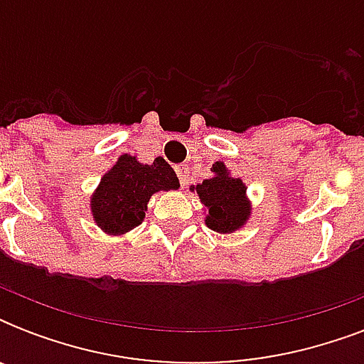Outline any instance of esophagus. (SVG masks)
<instances>
[{
	"instance_id": "obj_1",
	"label": "esophagus",
	"mask_w": 364,
	"mask_h": 364,
	"mask_svg": "<svg viewBox=\"0 0 364 364\" xmlns=\"http://www.w3.org/2000/svg\"><path fill=\"white\" fill-rule=\"evenodd\" d=\"M176 173H177V177H179V183H181V185H185V183L188 181V166L187 164L176 166Z\"/></svg>"
}]
</instances>
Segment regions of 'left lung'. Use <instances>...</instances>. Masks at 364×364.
Listing matches in <instances>:
<instances>
[{"label":"left lung","mask_w":364,"mask_h":364,"mask_svg":"<svg viewBox=\"0 0 364 364\" xmlns=\"http://www.w3.org/2000/svg\"><path fill=\"white\" fill-rule=\"evenodd\" d=\"M215 177L196 185L202 204L208 208L205 225L215 232L227 234L240 228L249 215V204L245 200V185L242 179L228 176L223 162L213 164Z\"/></svg>","instance_id":"8db88e82"}]
</instances>
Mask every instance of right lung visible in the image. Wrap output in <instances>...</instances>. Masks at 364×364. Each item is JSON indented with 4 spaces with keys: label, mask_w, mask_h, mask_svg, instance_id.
I'll list each match as a JSON object with an SVG mask.
<instances>
[{
    "label": "right lung",
    "mask_w": 364,
    "mask_h": 364,
    "mask_svg": "<svg viewBox=\"0 0 364 364\" xmlns=\"http://www.w3.org/2000/svg\"><path fill=\"white\" fill-rule=\"evenodd\" d=\"M179 187L176 171L164 159L141 164L122 154L92 196V215L107 234H124L141 225L149 198L159 191Z\"/></svg>",
    "instance_id": "1"
}]
</instances>
